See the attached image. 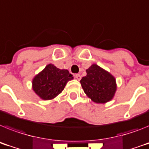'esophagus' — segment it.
<instances>
[{
	"mask_svg": "<svg viewBox=\"0 0 149 149\" xmlns=\"http://www.w3.org/2000/svg\"><path fill=\"white\" fill-rule=\"evenodd\" d=\"M75 78L77 80H78V81H80V80L81 79V74H75Z\"/></svg>",
	"mask_w": 149,
	"mask_h": 149,
	"instance_id": "obj_1",
	"label": "esophagus"
}]
</instances>
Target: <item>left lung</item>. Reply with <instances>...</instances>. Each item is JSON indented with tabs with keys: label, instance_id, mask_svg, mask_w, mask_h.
<instances>
[{
	"label": "left lung",
	"instance_id": "1",
	"mask_svg": "<svg viewBox=\"0 0 149 149\" xmlns=\"http://www.w3.org/2000/svg\"><path fill=\"white\" fill-rule=\"evenodd\" d=\"M86 72L87 75L80 81L86 95L98 104L111 101L117 90L115 77L96 64L90 66Z\"/></svg>",
	"mask_w": 149,
	"mask_h": 149
}]
</instances>
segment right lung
Listing matches in <instances>:
<instances>
[{
    "label": "right lung",
    "mask_w": 149,
    "mask_h": 149,
    "mask_svg": "<svg viewBox=\"0 0 149 149\" xmlns=\"http://www.w3.org/2000/svg\"><path fill=\"white\" fill-rule=\"evenodd\" d=\"M73 78L68 70L59 69L50 63L34 77L32 89L41 100H51L61 93Z\"/></svg>",
    "instance_id": "add662e5"
}]
</instances>
